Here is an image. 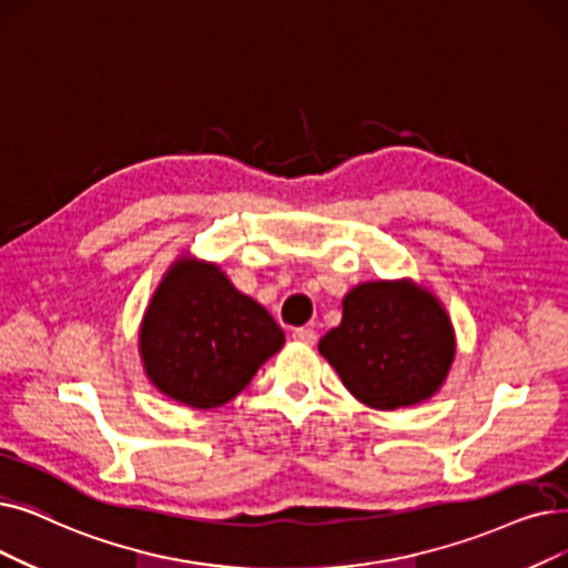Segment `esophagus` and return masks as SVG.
Returning <instances> with one entry per match:
<instances>
[{
    "label": "esophagus",
    "mask_w": 568,
    "mask_h": 568,
    "mask_svg": "<svg viewBox=\"0 0 568 568\" xmlns=\"http://www.w3.org/2000/svg\"><path fill=\"white\" fill-rule=\"evenodd\" d=\"M292 338L300 341V343H306V345H313L317 341V334L311 327H300V329L292 332Z\"/></svg>",
    "instance_id": "1"
}]
</instances>
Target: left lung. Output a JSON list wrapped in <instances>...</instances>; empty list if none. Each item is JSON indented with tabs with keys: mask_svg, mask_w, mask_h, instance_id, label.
<instances>
[{
	"mask_svg": "<svg viewBox=\"0 0 568 568\" xmlns=\"http://www.w3.org/2000/svg\"><path fill=\"white\" fill-rule=\"evenodd\" d=\"M317 351L357 402L397 410L432 399L446 383L457 336L429 287L381 278L345 294L341 325L320 338Z\"/></svg>",
	"mask_w": 568,
	"mask_h": 568,
	"instance_id": "1",
	"label": "left lung"
}]
</instances>
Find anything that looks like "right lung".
Listing matches in <instances>:
<instances>
[{"mask_svg": "<svg viewBox=\"0 0 568 568\" xmlns=\"http://www.w3.org/2000/svg\"><path fill=\"white\" fill-rule=\"evenodd\" d=\"M268 311L239 292L220 264L181 255L155 287L139 327L148 381L190 408H217L283 348Z\"/></svg>", "mask_w": 568, "mask_h": 568, "instance_id": "1", "label": "right lung"}]
</instances>
